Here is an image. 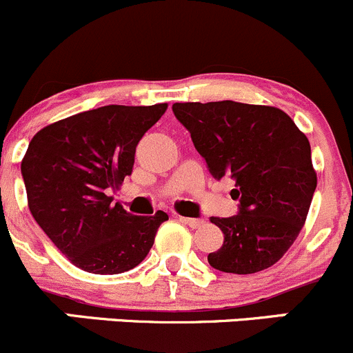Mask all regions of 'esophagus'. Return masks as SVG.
<instances>
[{
  "instance_id": "obj_1",
  "label": "esophagus",
  "mask_w": 353,
  "mask_h": 353,
  "mask_svg": "<svg viewBox=\"0 0 353 353\" xmlns=\"http://www.w3.org/2000/svg\"><path fill=\"white\" fill-rule=\"evenodd\" d=\"M180 218L181 223H185V225H188L190 228H201L202 225H204V219H199V218H185V216H178Z\"/></svg>"
}]
</instances>
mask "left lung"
I'll list each match as a JSON object with an SVG mask.
<instances>
[{"label": "left lung", "instance_id": "1", "mask_svg": "<svg viewBox=\"0 0 353 353\" xmlns=\"http://www.w3.org/2000/svg\"><path fill=\"white\" fill-rule=\"evenodd\" d=\"M176 120L214 178L232 176V197L240 211L211 218L225 235L221 249L208 256L223 273L252 274L276 264L307 219L316 170L309 139L280 108L216 103H175Z\"/></svg>", "mask_w": 353, "mask_h": 353}]
</instances>
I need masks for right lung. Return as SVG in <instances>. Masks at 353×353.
Segmentation results:
<instances>
[{
	"label": "right lung",
	"mask_w": 353,
	"mask_h": 353,
	"mask_svg": "<svg viewBox=\"0 0 353 353\" xmlns=\"http://www.w3.org/2000/svg\"><path fill=\"white\" fill-rule=\"evenodd\" d=\"M168 104L83 111L41 128L22 159L37 225L73 266L118 274L139 266L168 214H128L108 192L132 175L135 148Z\"/></svg>",
	"instance_id": "1"
}]
</instances>
